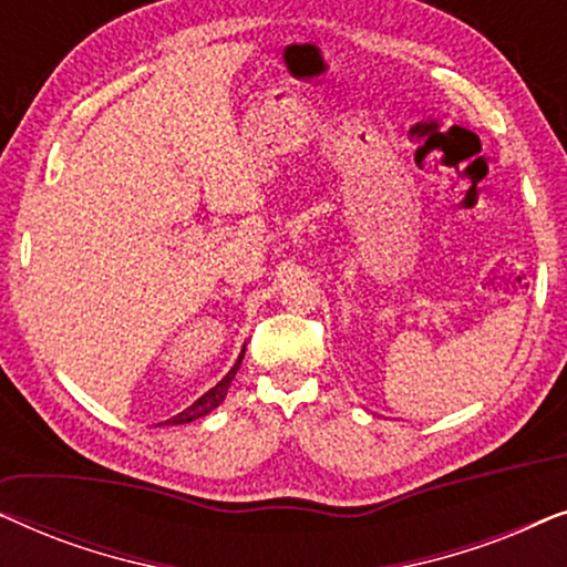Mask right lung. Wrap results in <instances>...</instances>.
Returning <instances> with one entry per match:
<instances>
[{"mask_svg":"<svg viewBox=\"0 0 567 567\" xmlns=\"http://www.w3.org/2000/svg\"><path fill=\"white\" fill-rule=\"evenodd\" d=\"M245 353V351H243ZM243 353H239V359H237V363L235 367L229 369V374L221 379L219 384L216 386H212V390H208L204 398L200 400H196L193 402V405L188 408V410H183L181 415H175V417H169V425H181V423H190V421H196V417H204V415H208L212 413L214 408H219L221 405V400L227 398V390H229V384H231V379H235V374H237V369H239V363H243Z\"/></svg>","mask_w":567,"mask_h":567,"instance_id":"1","label":"right lung"}]
</instances>
